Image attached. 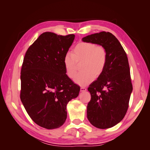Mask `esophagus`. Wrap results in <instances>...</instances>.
<instances>
[{"instance_id": "34e87169", "label": "esophagus", "mask_w": 150, "mask_h": 150, "mask_svg": "<svg viewBox=\"0 0 150 150\" xmlns=\"http://www.w3.org/2000/svg\"><path fill=\"white\" fill-rule=\"evenodd\" d=\"M80 91H81V92H84L86 91V88L84 87H81L80 89Z\"/></svg>"}]
</instances>
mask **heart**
Here are the masks:
<instances>
[{
  "label": "heart",
  "mask_w": 150,
  "mask_h": 150,
  "mask_svg": "<svg viewBox=\"0 0 150 150\" xmlns=\"http://www.w3.org/2000/svg\"><path fill=\"white\" fill-rule=\"evenodd\" d=\"M107 60L105 47L83 42L76 45L71 54H66L63 59V65L66 75L72 79L76 73L77 64H81L79 69L81 72L76 75L74 82L80 86H86L103 74Z\"/></svg>",
  "instance_id": "obj_1"
}]
</instances>
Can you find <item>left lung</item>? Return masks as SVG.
I'll return each instance as SVG.
<instances>
[{"label":"left lung","instance_id":"1","mask_svg":"<svg viewBox=\"0 0 150 150\" xmlns=\"http://www.w3.org/2000/svg\"><path fill=\"white\" fill-rule=\"evenodd\" d=\"M82 40L106 49L105 69L88 89L91 98L87 106V117L98 128H110L123 119L128 108L133 86L128 57L119 40L108 32L89 35Z\"/></svg>","mask_w":150,"mask_h":150}]
</instances>
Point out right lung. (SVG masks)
Instances as JSON below:
<instances>
[{
    "label": "right lung",
    "mask_w": 150,
    "mask_h": 150,
    "mask_svg": "<svg viewBox=\"0 0 150 150\" xmlns=\"http://www.w3.org/2000/svg\"><path fill=\"white\" fill-rule=\"evenodd\" d=\"M74 38L44 33L24 56L21 100L30 118L42 128L61 127L67 118V104L79 95L80 87L66 75L63 65Z\"/></svg>",
    "instance_id": "obj_1"
}]
</instances>
